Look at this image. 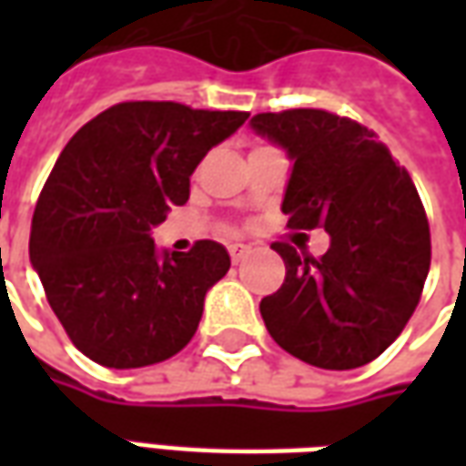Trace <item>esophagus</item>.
Instances as JSON below:
<instances>
[{
  "label": "esophagus",
  "instance_id": "esophagus-1",
  "mask_svg": "<svg viewBox=\"0 0 466 466\" xmlns=\"http://www.w3.org/2000/svg\"><path fill=\"white\" fill-rule=\"evenodd\" d=\"M247 254H249V247H247V244H239V242L229 244V257H232L234 264L242 262Z\"/></svg>",
  "mask_w": 466,
  "mask_h": 466
}]
</instances>
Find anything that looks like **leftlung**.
<instances>
[{"label":"left lung","mask_w":466,"mask_h":466,"mask_svg":"<svg viewBox=\"0 0 466 466\" xmlns=\"http://www.w3.org/2000/svg\"><path fill=\"white\" fill-rule=\"evenodd\" d=\"M252 129L292 159L282 199L292 229L324 227L314 259L272 244L284 284L259 312L272 339L322 370L377 360L410 322L430 272V224L404 167L367 127L324 109L252 116Z\"/></svg>","instance_id":"left-lung-1"}]
</instances>
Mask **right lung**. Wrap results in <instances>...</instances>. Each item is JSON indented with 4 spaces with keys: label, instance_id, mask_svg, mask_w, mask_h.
I'll return each instance as SVG.
<instances>
[{
    "label": "right lung",
    "instance_id": "1",
    "mask_svg": "<svg viewBox=\"0 0 466 466\" xmlns=\"http://www.w3.org/2000/svg\"><path fill=\"white\" fill-rule=\"evenodd\" d=\"M247 116L122 102L86 122L59 154L36 202L29 259L85 357L137 370L189 344L204 297L232 262L212 239L189 252H157L152 227L189 199L197 164Z\"/></svg>",
    "mask_w": 466,
    "mask_h": 466
}]
</instances>
